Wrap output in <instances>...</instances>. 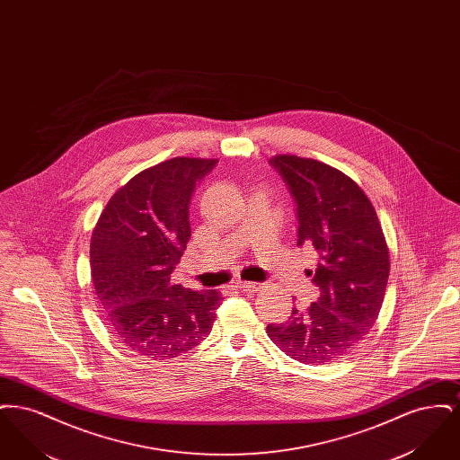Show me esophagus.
Wrapping results in <instances>:
<instances>
[{"label":"esophagus","mask_w":460,"mask_h":460,"mask_svg":"<svg viewBox=\"0 0 460 460\" xmlns=\"http://www.w3.org/2000/svg\"><path fill=\"white\" fill-rule=\"evenodd\" d=\"M234 285H236V288L243 289V291H250V293H255V291H259L262 288L261 283H252V281H238Z\"/></svg>","instance_id":"obj_1"}]
</instances>
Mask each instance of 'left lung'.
Here are the masks:
<instances>
[{
    "mask_svg": "<svg viewBox=\"0 0 460 460\" xmlns=\"http://www.w3.org/2000/svg\"><path fill=\"white\" fill-rule=\"evenodd\" d=\"M269 162L296 203L298 244L317 253L306 276L319 296L267 332L291 358L324 364L355 349L374 326L390 276L388 246L369 198L349 175L295 155Z\"/></svg>",
    "mask_w": 460,
    "mask_h": 460,
    "instance_id": "left-lung-1",
    "label": "left lung"
}]
</instances>
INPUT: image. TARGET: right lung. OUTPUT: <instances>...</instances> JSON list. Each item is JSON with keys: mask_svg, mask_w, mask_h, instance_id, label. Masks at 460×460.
<instances>
[{"mask_svg": "<svg viewBox=\"0 0 460 460\" xmlns=\"http://www.w3.org/2000/svg\"><path fill=\"white\" fill-rule=\"evenodd\" d=\"M217 160L177 156L110 198L91 236V276L110 331L129 350L174 358L212 331L217 289L191 291L171 274L191 236L190 201Z\"/></svg>", "mask_w": 460, "mask_h": 460, "instance_id": "obj_1", "label": "right lung"}]
</instances>
